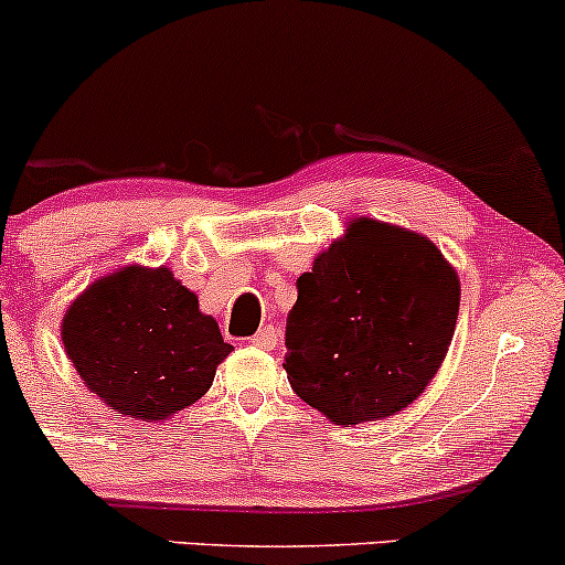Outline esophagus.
Returning a JSON list of instances; mask_svg holds the SVG:
<instances>
[{
    "mask_svg": "<svg viewBox=\"0 0 565 565\" xmlns=\"http://www.w3.org/2000/svg\"><path fill=\"white\" fill-rule=\"evenodd\" d=\"M253 342V348L257 350H274L278 344V337H276V329H270V326H265V329L257 331V334L249 339Z\"/></svg>",
    "mask_w": 565,
    "mask_h": 565,
    "instance_id": "1",
    "label": "esophagus"
}]
</instances>
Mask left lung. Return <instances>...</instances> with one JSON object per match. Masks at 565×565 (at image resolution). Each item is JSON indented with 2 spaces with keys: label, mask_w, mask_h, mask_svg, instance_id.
Instances as JSON below:
<instances>
[{
  "label": "left lung",
  "mask_w": 565,
  "mask_h": 565,
  "mask_svg": "<svg viewBox=\"0 0 565 565\" xmlns=\"http://www.w3.org/2000/svg\"><path fill=\"white\" fill-rule=\"evenodd\" d=\"M297 289L284 371L331 424L397 416L437 376L458 323L460 278L429 236L352 217Z\"/></svg>",
  "instance_id": "obj_1"
}]
</instances>
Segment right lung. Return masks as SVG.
I'll list each match as a JSON object with an SVG mask.
<instances>
[{
  "mask_svg": "<svg viewBox=\"0 0 565 565\" xmlns=\"http://www.w3.org/2000/svg\"><path fill=\"white\" fill-rule=\"evenodd\" d=\"M60 337L86 390L147 424L194 405L234 350L171 268L139 263L88 284L67 305Z\"/></svg>",
  "mask_w": 565,
  "mask_h": 565,
  "instance_id": "add662e5",
  "label": "right lung"
}]
</instances>
